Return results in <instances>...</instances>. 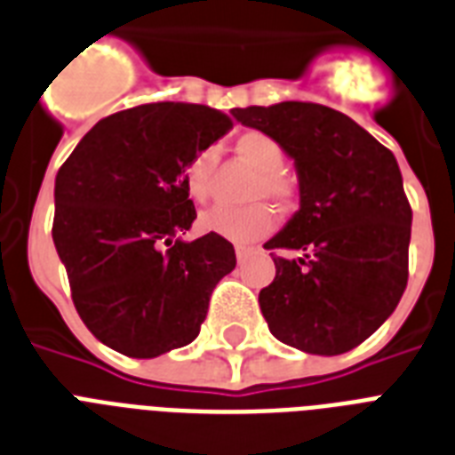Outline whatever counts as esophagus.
Returning <instances> with one entry per match:
<instances>
[{"instance_id":"1","label":"esophagus","mask_w":455,"mask_h":455,"mask_svg":"<svg viewBox=\"0 0 455 455\" xmlns=\"http://www.w3.org/2000/svg\"><path fill=\"white\" fill-rule=\"evenodd\" d=\"M250 252H252V250L245 248V245H235V257H238V264L245 262V259L250 257Z\"/></svg>"}]
</instances>
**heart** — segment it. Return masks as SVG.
<instances>
[{
  "label": "heart",
  "mask_w": 455,
  "mask_h": 455,
  "mask_svg": "<svg viewBox=\"0 0 455 455\" xmlns=\"http://www.w3.org/2000/svg\"><path fill=\"white\" fill-rule=\"evenodd\" d=\"M235 151L243 156L250 164L259 170L255 191L259 196L274 198L276 203H291L295 184L285 174L283 146L276 139L269 137L267 132H243L235 139ZM214 164H217V151L214 148H203L188 160L184 170V186L193 200H205L210 193V181H212ZM274 212L264 203H252V205H214L200 214L198 227L205 234H217L231 243H255L274 231Z\"/></svg>",
  "instance_id": "1"
}]
</instances>
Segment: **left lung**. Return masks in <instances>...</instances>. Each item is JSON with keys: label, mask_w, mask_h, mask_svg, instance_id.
Returning <instances> with one entry per match:
<instances>
[{"label": "left lung", "mask_w": 455, "mask_h": 455, "mask_svg": "<svg viewBox=\"0 0 455 455\" xmlns=\"http://www.w3.org/2000/svg\"><path fill=\"white\" fill-rule=\"evenodd\" d=\"M295 160L299 210L264 248L276 278L259 292L269 331L285 345L335 356L371 338L409 281L411 212L396 157L345 113L318 103L234 108Z\"/></svg>", "instance_id": "8db88e82"}]
</instances>
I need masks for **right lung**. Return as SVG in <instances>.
Here are the masks:
<instances>
[{
	"instance_id": "right-lung-1",
	"label": "right lung",
	"mask_w": 455,
	"mask_h": 455,
	"mask_svg": "<svg viewBox=\"0 0 455 455\" xmlns=\"http://www.w3.org/2000/svg\"><path fill=\"white\" fill-rule=\"evenodd\" d=\"M231 124L198 103L120 110L99 120L56 174L53 245L75 309L110 349L153 359L193 342L214 285L235 269L227 238H179L196 220L186 164Z\"/></svg>"
}]
</instances>
